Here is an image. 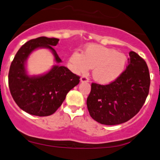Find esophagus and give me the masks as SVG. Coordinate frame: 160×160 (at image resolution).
<instances>
[{
  "mask_svg": "<svg viewBox=\"0 0 160 160\" xmlns=\"http://www.w3.org/2000/svg\"><path fill=\"white\" fill-rule=\"evenodd\" d=\"M80 81H81L82 83H84V82H89L90 80H89L88 77H86V76H83V77H81V78H80Z\"/></svg>",
  "mask_w": 160,
  "mask_h": 160,
  "instance_id": "esophagus-1",
  "label": "esophagus"
}]
</instances>
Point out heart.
Masks as SVG:
<instances>
[{"instance_id":"heart-1","label":"heart","mask_w":160,"mask_h":160,"mask_svg":"<svg viewBox=\"0 0 160 160\" xmlns=\"http://www.w3.org/2000/svg\"><path fill=\"white\" fill-rule=\"evenodd\" d=\"M70 62L76 73H86L93 68L94 80L106 84L115 80L123 72L127 57L114 49L90 44L86 48L83 54L73 51Z\"/></svg>"}]
</instances>
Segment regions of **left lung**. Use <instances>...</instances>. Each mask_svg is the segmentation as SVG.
<instances>
[{"label":"left lung","mask_w":160,"mask_h":160,"mask_svg":"<svg viewBox=\"0 0 160 160\" xmlns=\"http://www.w3.org/2000/svg\"><path fill=\"white\" fill-rule=\"evenodd\" d=\"M127 69L108 84L92 83L87 100L90 115L104 125H117L132 119L149 94V68L140 56L129 52Z\"/></svg>","instance_id":"obj_1"}]
</instances>
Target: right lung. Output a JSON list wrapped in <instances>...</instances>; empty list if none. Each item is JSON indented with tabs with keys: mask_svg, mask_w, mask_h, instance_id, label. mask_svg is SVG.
<instances>
[{
	"mask_svg": "<svg viewBox=\"0 0 160 160\" xmlns=\"http://www.w3.org/2000/svg\"><path fill=\"white\" fill-rule=\"evenodd\" d=\"M58 38L40 37L32 39L17 52L10 67L8 85L17 105L29 114L47 117L54 113L66 98L67 93L80 83V77L63 66H54L40 77H30L25 70V61L33 50L48 48L53 52L57 63H60L52 47L58 43Z\"/></svg>",
	"mask_w": 160,
	"mask_h": 160,
	"instance_id": "right-lung-1",
	"label": "right lung"
}]
</instances>
